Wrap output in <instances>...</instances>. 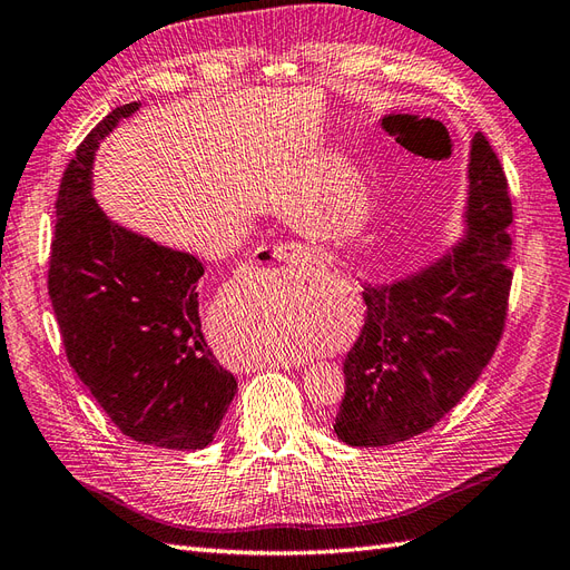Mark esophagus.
<instances>
[{"label":"esophagus","instance_id":"obj_1","mask_svg":"<svg viewBox=\"0 0 570 570\" xmlns=\"http://www.w3.org/2000/svg\"><path fill=\"white\" fill-rule=\"evenodd\" d=\"M257 257L263 259V265L267 263H284L288 267H294L298 272H313L320 267L317 257L307 250L301 243H276V246L259 248Z\"/></svg>","mask_w":570,"mask_h":570}]
</instances>
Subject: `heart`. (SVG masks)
Returning <instances> with one entry per match:
<instances>
[{"instance_id": "obj_1", "label": "heart", "mask_w": 570, "mask_h": 570, "mask_svg": "<svg viewBox=\"0 0 570 570\" xmlns=\"http://www.w3.org/2000/svg\"><path fill=\"white\" fill-rule=\"evenodd\" d=\"M301 348H296V346H282V348H276V353L279 355H291V353H298Z\"/></svg>"}]
</instances>
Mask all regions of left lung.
<instances>
[{
	"mask_svg": "<svg viewBox=\"0 0 570 570\" xmlns=\"http://www.w3.org/2000/svg\"><path fill=\"white\" fill-rule=\"evenodd\" d=\"M470 232L411 279L363 291L365 324L344 361L334 432L351 446H389L434 428L478 382L499 346L513 282V207L482 134L470 148Z\"/></svg>",
	"mask_w": 570,
	"mask_h": 570,
	"instance_id": "left-lung-1",
	"label": "left lung"
}]
</instances>
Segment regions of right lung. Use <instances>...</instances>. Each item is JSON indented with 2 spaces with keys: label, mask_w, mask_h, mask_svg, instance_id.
<instances>
[{
  "label": "right lung",
  "mask_w": 570,
  "mask_h": 570,
  "mask_svg": "<svg viewBox=\"0 0 570 570\" xmlns=\"http://www.w3.org/2000/svg\"><path fill=\"white\" fill-rule=\"evenodd\" d=\"M138 102L111 109L61 176L47 288L69 365L134 442L203 449L236 380L200 330L203 265L105 217L90 195L97 145Z\"/></svg>",
  "instance_id": "obj_1"
}]
</instances>
